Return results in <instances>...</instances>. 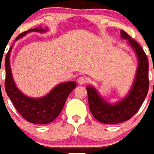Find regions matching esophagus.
Returning <instances> with one entry per match:
<instances>
[{
	"instance_id": "34e87169",
	"label": "esophagus",
	"mask_w": 154,
	"mask_h": 154,
	"mask_svg": "<svg viewBox=\"0 0 154 154\" xmlns=\"http://www.w3.org/2000/svg\"><path fill=\"white\" fill-rule=\"evenodd\" d=\"M77 82L79 84H85L87 82V78L85 77H80L77 79Z\"/></svg>"
}]
</instances>
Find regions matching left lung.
<instances>
[{"mask_svg":"<svg viewBox=\"0 0 154 154\" xmlns=\"http://www.w3.org/2000/svg\"><path fill=\"white\" fill-rule=\"evenodd\" d=\"M120 36L128 41L138 59L135 77L129 93L111 104L105 100L95 87H87L91 112L98 121L106 125H116L130 119L139 110L149 91V60L144 51L126 32L120 30Z\"/></svg>","mask_w":154,"mask_h":154,"instance_id":"8db88e82","label":"left lung"}]
</instances>
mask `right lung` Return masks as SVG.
I'll return each instance as SVG.
<instances>
[{
  "label": "right lung",
  "mask_w": 154,
  "mask_h": 154,
  "mask_svg": "<svg viewBox=\"0 0 154 154\" xmlns=\"http://www.w3.org/2000/svg\"><path fill=\"white\" fill-rule=\"evenodd\" d=\"M48 30V29L47 27L45 29L38 27L29 29L20 34L15 41L23 38L31 32L45 33ZM12 48L13 45L9 49L5 57V88L7 96L11 100L17 111L27 121L37 125H46L51 123L59 116L68 95L77 87V83L72 81L62 82L54 87L49 93L38 98L26 96L19 90L12 77L10 64V56Z\"/></svg>",
  "instance_id": "obj_1"
}]
</instances>
